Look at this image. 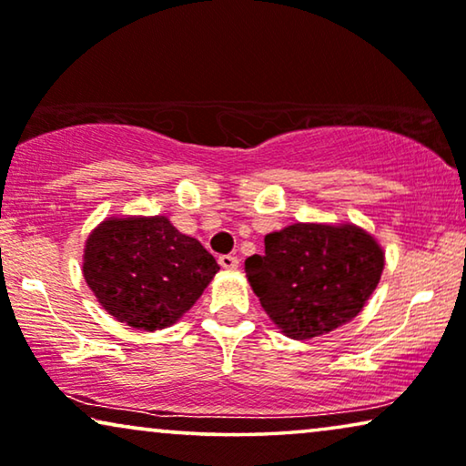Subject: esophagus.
<instances>
[{"label":"esophagus","instance_id":"34e87169","mask_svg":"<svg viewBox=\"0 0 466 466\" xmlns=\"http://www.w3.org/2000/svg\"><path fill=\"white\" fill-rule=\"evenodd\" d=\"M218 265L222 267V269H238L239 258L235 257V254H222V257L218 258Z\"/></svg>","mask_w":466,"mask_h":466}]
</instances>
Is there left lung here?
I'll use <instances>...</instances> for the list:
<instances>
[{
  "instance_id": "8db88e82",
  "label": "left lung",
  "mask_w": 466,
  "mask_h": 466,
  "mask_svg": "<svg viewBox=\"0 0 466 466\" xmlns=\"http://www.w3.org/2000/svg\"><path fill=\"white\" fill-rule=\"evenodd\" d=\"M384 271V250L356 225L297 222L265 238L246 278L267 316L292 339L330 333L359 316Z\"/></svg>"
}]
</instances>
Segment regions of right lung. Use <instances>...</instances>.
Here are the masks:
<instances>
[{
    "label": "right lung",
    "mask_w": 466,
    "mask_h": 466,
    "mask_svg": "<svg viewBox=\"0 0 466 466\" xmlns=\"http://www.w3.org/2000/svg\"><path fill=\"white\" fill-rule=\"evenodd\" d=\"M220 267L165 216L107 218L88 235L82 273L107 314L139 330L171 327Z\"/></svg>",
    "instance_id": "obj_1"
}]
</instances>
